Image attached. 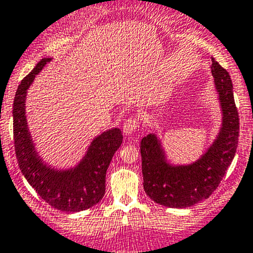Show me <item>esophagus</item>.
<instances>
[{
	"label": "esophagus",
	"instance_id": "1",
	"mask_svg": "<svg viewBox=\"0 0 253 253\" xmlns=\"http://www.w3.org/2000/svg\"><path fill=\"white\" fill-rule=\"evenodd\" d=\"M139 119L137 116H133V118H129L125 121L124 126H122V129H124L125 134H132L134 131H137V128L139 127Z\"/></svg>",
	"mask_w": 253,
	"mask_h": 253
}]
</instances>
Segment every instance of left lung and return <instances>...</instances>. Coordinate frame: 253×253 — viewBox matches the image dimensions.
<instances>
[{
  "instance_id": "left-lung-1",
  "label": "left lung",
  "mask_w": 253,
  "mask_h": 253,
  "mask_svg": "<svg viewBox=\"0 0 253 253\" xmlns=\"http://www.w3.org/2000/svg\"><path fill=\"white\" fill-rule=\"evenodd\" d=\"M211 71L222 109V127L206 153L190 165H172L167 161L161 140L155 134H148L140 142L143 185L147 195L156 204L184 209L207 199L217 189L235 156L239 114L232 80L214 58Z\"/></svg>"
}]
</instances>
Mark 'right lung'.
<instances>
[{
	"label": "right lung",
	"instance_id": "1",
	"mask_svg": "<svg viewBox=\"0 0 253 253\" xmlns=\"http://www.w3.org/2000/svg\"><path fill=\"white\" fill-rule=\"evenodd\" d=\"M50 58L37 63L18 86L13 103V135L21 173L40 196L54 209L79 212L99 203L105 194V174L122 143L119 128L103 132L92 140L82 160L69 169H52L37 154L25 115L26 92Z\"/></svg>",
	"mask_w": 253,
	"mask_h": 253
}]
</instances>
